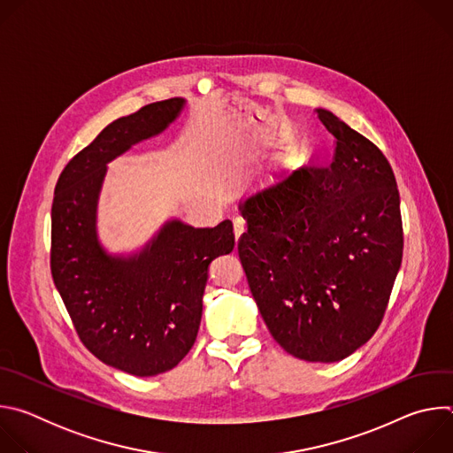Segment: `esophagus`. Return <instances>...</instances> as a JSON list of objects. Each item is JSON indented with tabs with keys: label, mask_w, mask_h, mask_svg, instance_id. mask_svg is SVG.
<instances>
[{
	"label": "esophagus",
	"mask_w": 453,
	"mask_h": 453,
	"mask_svg": "<svg viewBox=\"0 0 453 453\" xmlns=\"http://www.w3.org/2000/svg\"><path fill=\"white\" fill-rule=\"evenodd\" d=\"M233 227H234V238L238 240L245 233V220L242 217L233 219Z\"/></svg>",
	"instance_id": "1"
}]
</instances>
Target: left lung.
Masks as SVG:
<instances>
[{
  "mask_svg": "<svg viewBox=\"0 0 453 453\" xmlns=\"http://www.w3.org/2000/svg\"><path fill=\"white\" fill-rule=\"evenodd\" d=\"M328 166L308 165L245 201L238 254L274 341L339 362L378 330L403 256L400 193L381 150L326 109Z\"/></svg>",
  "mask_w": 453,
  "mask_h": 453,
  "instance_id": "obj_1",
  "label": "left lung"
}]
</instances>
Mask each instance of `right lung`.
Here are the masks:
<instances>
[{
	"mask_svg": "<svg viewBox=\"0 0 453 453\" xmlns=\"http://www.w3.org/2000/svg\"><path fill=\"white\" fill-rule=\"evenodd\" d=\"M182 98L118 118L62 170L51 204L50 269L82 344L134 376L175 367L197 339L208 267L234 247L233 224L168 222L136 256H109L96 238L105 165L175 119Z\"/></svg>",
	"mask_w": 453,
	"mask_h": 453,
	"instance_id": "obj_1",
	"label": "right lung"
}]
</instances>
